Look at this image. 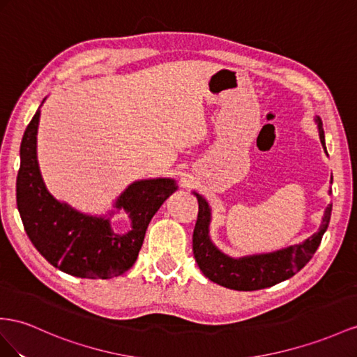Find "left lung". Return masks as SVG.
Instances as JSON below:
<instances>
[{
    "label": "left lung",
    "mask_w": 357,
    "mask_h": 357,
    "mask_svg": "<svg viewBox=\"0 0 357 357\" xmlns=\"http://www.w3.org/2000/svg\"><path fill=\"white\" fill-rule=\"evenodd\" d=\"M317 122L319 130V140H321V144L326 149L324 132L319 117H317ZM195 195L199 204L197 220L193 231V253L197 266L209 280L236 291H255L268 288L294 276L296 273H298L312 259L319 243L323 240V235L332 215L331 204L326 209L319 231L305 243L291 245V248L273 253L253 255V257L234 259L226 257L209 240L208 226L209 220H211V211H209L206 200L197 193Z\"/></svg>",
    "instance_id": "1"
}]
</instances>
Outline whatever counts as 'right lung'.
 <instances>
[{"mask_svg":"<svg viewBox=\"0 0 357 357\" xmlns=\"http://www.w3.org/2000/svg\"><path fill=\"white\" fill-rule=\"evenodd\" d=\"M39 116L38 109L24 132L21 166L16 178V204L26 235L51 266L72 276H121L134 266L151 218L176 190L175 181L144 179L128 187L117 199L116 208L130 213L132 229L125 235H116L105 218L81 214L50 195L36 155Z\"/></svg>","mask_w":357,"mask_h":357,"instance_id":"add662e5","label":"right lung"}]
</instances>
